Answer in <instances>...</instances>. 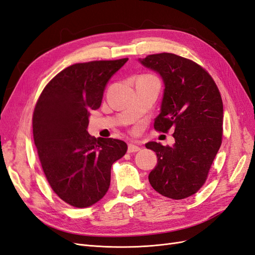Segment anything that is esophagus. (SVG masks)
<instances>
[{
	"label": "esophagus",
	"mask_w": 255,
	"mask_h": 255,
	"mask_svg": "<svg viewBox=\"0 0 255 255\" xmlns=\"http://www.w3.org/2000/svg\"><path fill=\"white\" fill-rule=\"evenodd\" d=\"M139 150H140L139 145L136 144L135 142H130V143H128V153L137 152V151H139Z\"/></svg>",
	"instance_id": "esophagus-1"
}]
</instances>
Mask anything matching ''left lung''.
Masks as SVG:
<instances>
[{
    "instance_id": "1",
    "label": "left lung",
    "mask_w": 255,
    "mask_h": 255,
    "mask_svg": "<svg viewBox=\"0 0 255 255\" xmlns=\"http://www.w3.org/2000/svg\"><path fill=\"white\" fill-rule=\"evenodd\" d=\"M165 84L157 132L172 128V146L155 141L145 144L157 155L149 174L151 186L173 200L188 198L201 188L222 141L223 104L215 81L203 67L172 53L140 59Z\"/></svg>"
}]
</instances>
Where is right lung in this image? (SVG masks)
Masks as SVG:
<instances>
[{"label":"right lung","instance_id":"add662e5","mask_svg":"<svg viewBox=\"0 0 255 255\" xmlns=\"http://www.w3.org/2000/svg\"><path fill=\"white\" fill-rule=\"evenodd\" d=\"M128 58L69 66L47 84L33 114V135L45 177L74 207H88L110 188L111 169L128 145L87 132L88 117L101 105L106 83Z\"/></svg>","mask_w":255,"mask_h":255}]
</instances>
